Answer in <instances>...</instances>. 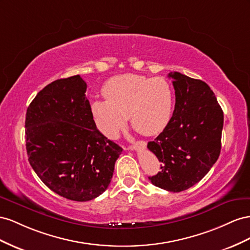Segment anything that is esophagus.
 Here are the masks:
<instances>
[{
	"mask_svg": "<svg viewBox=\"0 0 250 250\" xmlns=\"http://www.w3.org/2000/svg\"><path fill=\"white\" fill-rule=\"evenodd\" d=\"M146 146V141H138L136 145L133 146H130L129 148L130 149H137V148H145Z\"/></svg>",
	"mask_w": 250,
	"mask_h": 250,
	"instance_id": "34e87169",
	"label": "esophagus"
}]
</instances>
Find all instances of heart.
<instances>
[{
	"label": "heart",
	"mask_w": 250,
	"mask_h": 250,
	"mask_svg": "<svg viewBox=\"0 0 250 250\" xmlns=\"http://www.w3.org/2000/svg\"><path fill=\"white\" fill-rule=\"evenodd\" d=\"M105 99L92 103L96 124L106 137L116 138L130 117L135 130L153 136L165 130L172 116L174 95L169 83L162 77L125 74L104 84Z\"/></svg>",
	"instance_id": "1"
}]
</instances>
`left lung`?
<instances>
[{
  "label": "left lung",
  "instance_id": "8db88e82",
  "mask_svg": "<svg viewBox=\"0 0 250 250\" xmlns=\"http://www.w3.org/2000/svg\"><path fill=\"white\" fill-rule=\"evenodd\" d=\"M176 104L172 118L147 148L161 162L148 177L156 187L179 192L200 181L221 152L223 111L209 85L179 72H170Z\"/></svg>",
  "mask_w": 250,
  "mask_h": 250
}]
</instances>
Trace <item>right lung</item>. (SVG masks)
Wrapping results in <instances>:
<instances>
[{
	"instance_id": "1",
	"label": "right lung",
	"mask_w": 250,
	"mask_h": 250,
	"mask_svg": "<svg viewBox=\"0 0 250 250\" xmlns=\"http://www.w3.org/2000/svg\"><path fill=\"white\" fill-rule=\"evenodd\" d=\"M85 90L80 75L52 82L34 97L25 121L34 172L56 194L80 202L108 188L123 152L97 130Z\"/></svg>"
}]
</instances>
